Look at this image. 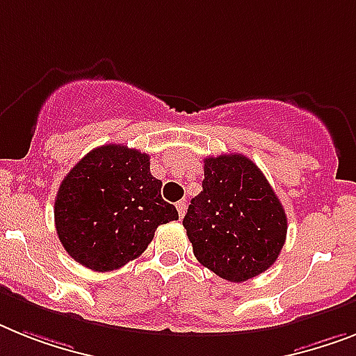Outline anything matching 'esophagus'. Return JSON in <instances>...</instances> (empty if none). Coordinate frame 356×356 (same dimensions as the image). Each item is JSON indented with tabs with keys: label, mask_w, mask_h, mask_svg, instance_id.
Instances as JSON below:
<instances>
[{
	"label": "esophagus",
	"mask_w": 356,
	"mask_h": 356,
	"mask_svg": "<svg viewBox=\"0 0 356 356\" xmlns=\"http://www.w3.org/2000/svg\"><path fill=\"white\" fill-rule=\"evenodd\" d=\"M176 209H178V216H180V218H184L185 209H187V202H185V200H180V202L176 204Z\"/></svg>",
	"instance_id": "esophagus-1"
}]
</instances>
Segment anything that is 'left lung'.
<instances>
[{
	"label": "left lung",
	"instance_id": "8db88e82",
	"mask_svg": "<svg viewBox=\"0 0 356 356\" xmlns=\"http://www.w3.org/2000/svg\"><path fill=\"white\" fill-rule=\"evenodd\" d=\"M202 189L184 218L196 260L229 282L267 271L286 242L287 216L262 171L243 154L209 156Z\"/></svg>",
	"mask_w": 356,
	"mask_h": 356
}]
</instances>
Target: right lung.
<instances>
[{"mask_svg":"<svg viewBox=\"0 0 356 356\" xmlns=\"http://www.w3.org/2000/svg\"><path fill=\"white\" fill-rule=\"evenodd\" d=\"M171 220H178V211L161 198L149 154L116 143L85 154L63 178L54 202L61 245L99 273L140 257L158 225Z\"/></svg>","mask_w":356,"mask_h":356,"instance_id":"add662e5","label":"right lung"}]
</instances>
